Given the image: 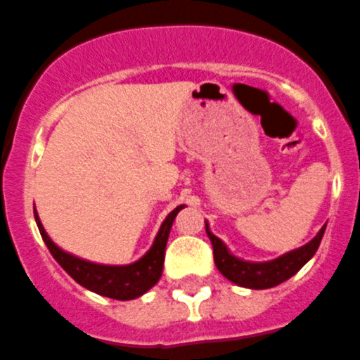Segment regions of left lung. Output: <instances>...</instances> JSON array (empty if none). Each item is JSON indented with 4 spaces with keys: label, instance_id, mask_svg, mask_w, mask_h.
Returning <instances> with one entry per match:
<instances>
[{
    "label": "left lung",
    "instance_id": "1",
    "mask_svg": "<svg viewBox=\"0 0 360 360\" xmlns=\"http://www.w3.org/2000/svg\"><path fill=\"white\" fill-rule=\"evenodd\" d=\"M325 227H327V224L318 231V234L311 241L295 248V250L275 257V259L245 261L241 257L234 256L229 247L220 238L211 233L210 224L206 220V233L207 238L211 240V245H213L214 264H217L218 271L226 278H229L231 282H234L236 286L248 288V290H268V288L278 286L281 282L293 277L316 254L321 238H323Z\"/></svg>",
    "mask_w": 360,
    "mask_h": 360
}]
</instances>
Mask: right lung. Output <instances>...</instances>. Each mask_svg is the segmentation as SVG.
I'll return each mask as SVG.
<instances>
[{"mask_svg": "<svg viewBox=\"0 0 360 360\" xmlns=\"http://www.w3.org/2000/svg\"><path fill=\"white\" fill-rule=\"evenodd\" d=\"M183 207L184 204H181V206H177L176 210H172L167 214V218H165L163 224L160 226V231H158L149 250L139 261H134V263L129 264L94 263V261L82 259V257L62 250L49 238V234L46 233L37 210L33 213H35V221L40 231V236H42L44 243L48 245L51 256L55 257L56 263L74 281L78 282L79 286L86 288L89 291H94V293L101 295V297L113 298V300H134V298H139L143 293H147L160 281L161 274H163L167 240H169L174 220H176L177 213Z\"/></svg>", "mask_w": 360, "mask_h": 360, "instance_id": "obj_1", "label": "right lung"}]
</instances>
